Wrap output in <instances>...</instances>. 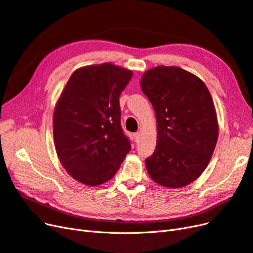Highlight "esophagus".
<instances>
[{"label": "esophagus", "instance_id": "1", "mask_svg": "<svg viewBox=\"0 0 253 253\" xmlns=\"http://www.w3.org/2000/svg\"><path fill=\"white\" fill-rule=\"evenodd\" d=\"M133 138H134V141H135V142H138V141H140V133H138V132H135V133L133 134Z\"/></svg>", "mask_w": 253, "mask_h": 253}]
</instances>
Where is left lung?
<instances>
[{"instance_id": "left-lung-1", "label": "left lung", "mask_w": 253, "mask_h": 253, "mask_svg": "<svg viewBox=\"0 0 253 253\" xmlns=\"http://www.w3.org/2000/svg\"><path fill=\"white\" fill-rule=\"evenodd\" d=\"M157 116L158 138L145 160L152 180L169 188L192 183L207 167L218 126L210 92L202 80L175 66H158L141 80Z\"/></svg>"}]
</instances>
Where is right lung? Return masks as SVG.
Masks as SVG:
<instances>
[{"mask_svg": "<svg viewBox=\"0 0 253 253\" xmlns=\"http://www.w3.org/2000/svg\"><path fill=\"white\" fill-rule=\"evenodd\" d=\"M132 71L110 63L72 73L55 106L53 137L63 167L77 181H109L131 149L121 126L120 95Z\"/></svg>", "mask_w": 253, "mask_h": 253, "instance_id": "add662e5", "label": "right lung"}]
</instances>
